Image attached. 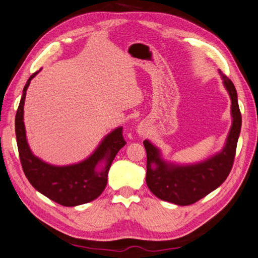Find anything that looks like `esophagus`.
<instances>
[{
    "label": "esophagus",
    "instance_id": "esophagus-1",
    "mask_svg": "<svg viewBox=\"0 0 258 258\" xmlns=\"http://www.w3.org/2000/svg\"><path fill=\"white\" fill-rule=\"evenodd\" d=\"M138 133H139L140 135H143V134H145V129H144L143 127H139V129H138Z\"/></svg>",
    "mask_w": 258,
    "mask_h": 258
}]
</instances>
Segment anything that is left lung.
I'll use <instances>...</instances> for the list:
<instances>
[{"instance_id": "obj_1", "label": "left lung", "mask_w": 258, "mask_h": 258, "mask_svg": "<svg viewBox=\"0 0 258 258\" xmlns=\"http://www.w3.org/2000/svg\"><path fill=\"white\" fill-rule=\"evenodd\" d=\"M220 74L231 99V113L234 121L228 135L225 148L216 156L205 163L192 166H173L163 162L158 150L145 140L147 153V174L146 183L155 196L160 200L178 206H189L201 200L207 194L219 187L226 181L234 165L238 137L241 128V113L238 105L235 85L228 77ZM157 167L151 168V164Z\"/></svg>"}]
</instances>
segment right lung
Segmentation results:
<instances>
[{"mask_svg":"<svg viewBox=\"0 0 258 258\" xmlns=\"http://www.w3.org/2000/svg\"><path fill=\"white\" fill-rule=\"evenodd\" d=\"M39 71L29 77L24 85L22 98L16 114V136L19 156L23 173L38 192L64 207H75L95 200L103 192L108 182V173L115 155L127 144L122 128H118L106 136L94 154L80 164L58 167L43 163L33 156L26 139L23 123V105L30 81ZM103 159L107 165L98 171L96 165Z\"/></svg>","mask_w":258,"mask_h":258,"instance_id":"right-lung-1","label":"right lung"}]
</instances>
